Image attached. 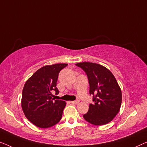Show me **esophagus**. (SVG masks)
I'll return each mask as SVG.
<instances>
[{
  "label": "esophagus",
  "instance_id": "obj_1",
  "mask_svg": "<svg viewBox=\"0 0 147 147\" xmlns=\"http://www.w3.org/2000/svg\"><path fill=\"white\" fill-rule=\"evenodd\" d=\"M71 104H78V103H79V101H78V100H75V101L71 102Z\"/></svg>",
  "mask_w": 147,
  "mask_h": 147
}]
</instances>
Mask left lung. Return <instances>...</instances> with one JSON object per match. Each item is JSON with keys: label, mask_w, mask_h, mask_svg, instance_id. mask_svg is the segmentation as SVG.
Segmentation results:
<instances>
[{"label": "left lung", "mask_w": 147, "mask_h": 147, "mask_svg": "<svg viewBox=\"0 0 147 147\" xmlns=\"http://www.w3.org/2000/svg\"><path fill=\"white\" fill-rule=\"evenodd\" d=\"M88 76L90 94L93 95V104L89 105L84 119L95 125H103L112 121L121 104V88L110 71L101 65L82 62L76 64Z\"/></svg>", "instance_id": "obj_1"}]
</instances>
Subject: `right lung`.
I'll list each match as a JSON object with an SVG mask.
<instances>
[{"label": "right lung", "mask_w": 147, "mask_h": 147, "mask_svg": "<svg viewBox=\"0 0 147 147\" xmlns=\"http://www.w3.org/2000/svg\"><path fill=\"white\" fill-rule=\"evenodd\" d=\"M67 65L59 63L41 67L25 83L22 108L26 118L38 127L53 126L62 117L66 102L55 100L51 92H59L56 87L59 73Z\"/></svg>", "instance_id": "obj_1"}]
</instances>
